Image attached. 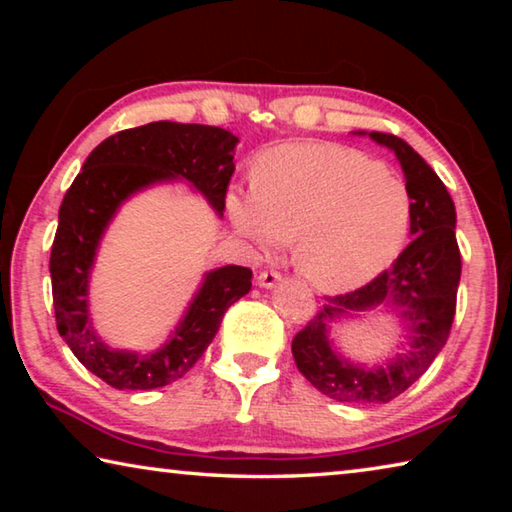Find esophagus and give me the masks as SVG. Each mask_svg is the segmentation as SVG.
Here are the masks:
<instances>
[{"label": "esophagus", "mask_w": 512, "mask_h": 512, "mask_svg": "<svg viewBox=\"0 0 512 512\" xmlns=\"http://www.w3.org/2000/svg\"><path fill=\"white\" fill-rule=\"evenodd\" d=\"M280 280H282V275L277 271H262L257 275V284L262 289H273V287H277V284H280Z\"/></svg>", "instance_id": "34e87169"}]
</instances>
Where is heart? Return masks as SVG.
I'll return each mask as SVG.
<instances>
[{"label": "heart", "mask_w": 512, "mask_h": 512, "mask_svg": "<svg viewBox=\"0 0 512 512\" xmlns=\"http://www.w3.org/2000/svg\"><path fill=\"white\" fill-rule=\"evenodd\" d=\"M225 212L239 235L273 253L296 237V264L323 291H352L386 271L411 230L404 180L357 149L282 144L257 160L253 185H232Z\"/></svg>", "instance_id": "1"}]
</instances>
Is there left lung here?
Masks as SVG:
<instances>
[{
	"label": "left lung",
	"instance_id": "left-lung-1",
	"mask_svg": "<svg viewBox=\"0 0 512 512\" xmlns=\"http://www.w3.org/2000/svg\"><path fill=\"white\" fill-rule=\"evenodd\" d=\"M395 153L411 194V235L393 266L366 287L327 298L291 343L298 370L311 386L336 402L386 404L418 381L445 348L461 282V253L456 244V207L443 180L400 137L366 133ZM386 310L401 320L403 341L391 360L352 362L335 348L331 325Z\"/></svg>",
	"mask_w": 512,
	"mask_h": 512
}]
</instances>
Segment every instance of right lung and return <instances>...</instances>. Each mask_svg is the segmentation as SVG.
<instances>
[{
  "mask_svg": "<svg viewBox=\"0 0 512 512\" xmlns=\"http://www.w3.org/2000/svg\"><path fill=\"white\" fill-rule=\"evenodd\" d=\"M237 144L239 137L219 126L151 121L103 140L67 189L49 259L56 325L74 357L112 388L149 391L183 377L212 343L228 307L253 287L250 268L228 264L207 271L183 318L151 352L112 348L90 314L94 262L121 205L153 185L180 180L221 219Z\"/></svg>",
  "mask_w": 512,
  "mask_h": 512,
  "instance_id": "1",
  "label": "right lung"
}]
</instances>
